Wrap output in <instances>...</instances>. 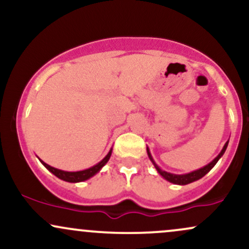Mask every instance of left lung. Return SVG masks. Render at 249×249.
I'll use <instances>...</instances> for the list:
<instances>
[{
	"label": "left lung",
	"mask_w": 249,
	"mask_h": 249,
	"mask_svg": "<svg viewBox=\"0 0 249 249\" xmlns=\"http://www.w3.org/2000/svg\"><path fill=\"white\" fill-rule=\"evenodd\" d=\"M228 142H230V139L226 142V144L224 145V147H222V150L220 151V153L213 159L212 161L208 162L207 165H205L204 167L199 168V170L192 171V172H188L185 174H174V173H170V172H166V171L161 170V168L157 165V162L154 161L152 154H151V152H150V148L146 147V151H147L148 158H150V160L152 161L153 166L156 167L157 172L160 174L162 178H164L165 180H167L168 182H172V184H174V185H187V184H191V182H193V181H196V180L201 179L202 177L206 176V174L210 172V171L212 170L214 166H215V164L219 161V159L224 156L226 148H227V146H228Z\"/></svg>",
	"instance_id": "8db88e82"
}]
</instances>
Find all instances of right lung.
Returning a JSON list of instances; mask_svg holds the SVG:
<instances>
[{
    "mask_svg": "<svg viewBox=\"0 0 249 249\" xmlns=\"http://www.w3.org/2000/svg\"><path fill=\"white\" fill-rule=\"evenodd\" d=\"M111 153H112V147L110 148V151H108V153L107 154V156H105L101 161L97 162L96 165L87 168V170L73 171V172H71V171H63V170H59V168L53 167V166H50V165H48L47 162L41 160L39 158L38 159H39V161L42 162L43 166L47 168V170H49L50 172L53 174V176L57 177V178H59L61 180H64V181H68V182H82V181H85V180L92 178L95 174L98 173L99 171H101L102 168L107 165V162L108 161V159H110V157H111Z\"/></svg>",
    "mask_w": 249,
    "mask_h": 249,
    "instance_id": "right-lung-1",
    "label": "right lung"
}]
</instances>
